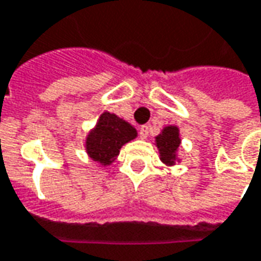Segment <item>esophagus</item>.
<instances>
[{
    "label": "esophagus",
    "mask_w": 261,
    "mask_h": 261,
    "mask_svg": "<svg viewBox=\"0 0 261 261\" xmlns=\"http://www.w3.org/2000/svg\"><path fill=\"white\" fill-rule=\"evenodd\" d=\"M148 133H149L148 125H141V127H140V137H141L142 140H145V138H147Z\"/></svg>",
    "instance_id": "esophagus-1"
}]
</instances>
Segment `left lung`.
<instances>
[{
    "mask_svg": "<svg viewBox=\"0 0 261 261\" xmlns=\"http://www.w3.org/2000/svg\"><path fill=\"white\" fill-rule=\"evenodd\" d=\"M155 147L158 148L159 158L168 168L180 164L181 159L179 156L181 138L180 130L177 125H165L158 136L155 137Z\"/></svg>",
    "mask_w": 261,
    "mask_h": 261,
    "instance_id": "8db88e82",
    "label": "left lung"
}]
</instances>
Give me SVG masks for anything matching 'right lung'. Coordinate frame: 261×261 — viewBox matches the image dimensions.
Returning a JSON list of instances; mask_svg holds the SVG:
<instances>
[{
	"instance_id": "obj_1",
	"label": "right lung",
	"mask_w": 261,
	"mask_h": 261,
	"mask_svg": "<svg viewBox=\"0 0 261 261\" xmlns=\"http://www.w3.org/2000/svg\"><path fill=\"white\" fill-rule=\"evenodd\" d=\"M137 136L136 127L128 121L117 114L103 112L96 125L86 134L85 151L93 162L106 168L117 159L121 147L136 140Z\"/></svg>"
}]
</instances>
